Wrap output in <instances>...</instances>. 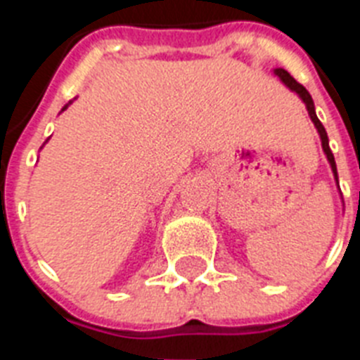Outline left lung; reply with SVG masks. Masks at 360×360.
<instances>
[{"label": "left lung", "instance_id": "1", "mask_svg": "<svg viewBox=\"0 0 360 360\" xmlns=\"http://www.w3.org/2000/svg\"><path fill=\"white\" fill-rule=\"evenodd\" d=\"M274 75L278 76L280 80L284 82L285 86L290 87L291 91H295L299 97L302 98V103L307 104V110H308V114H310V120L314 121V124H316V129H318L319 132V138H321V146H323V151L325 155H327V158H329V162H330V168H333V174H335L336 181H338V174H336V162H335V155H333V151H330V147H329V138H327V132H325V127L321 124V121L318 120V115H316V110H314V101L312 97H310V93L304 89V87L299 84V82L293 78V76L288 72V70L284 69H276L274 70Z\"/></svg>", "mask_w": 360, "mask_h": 360}]
</instances>
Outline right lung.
<instances>
[{
	"mask_svg": "<svg viewBox=\"0 0 360 360\" xmlns=\"http://www.w3.org/2000/svg\"><path fill=\"white\" fill-rule=\"evenodd\" d=\"M65 108H67V106H65ZM65 108H63V110H65Z\"/></svg>",
	"mask_w": 360,
	"mask_h": 360,
	"instance_id": "right-lung-1",
	"label": "right lung"
}]
</instances>
